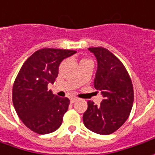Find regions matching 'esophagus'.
<instances>
[{
  "mask_svg": "<svg viewBox=\"0 0 155 155\" xmlns=\"http://www.w3.org/2000/svg\"><path fill=\"white\" fill-rule=\"evenodd\" d=\"M76 100H77V97H71V98H70V102L73 104V103H74Z\"/></svg>",
  "mask_w": 155,
  "mask_h": 155,
  "instance_id": "obj_1",
  "label": "esophagus"
}]
</instances>
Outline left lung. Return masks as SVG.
I'll use <instances>...</instances> for the list:
<instances>
[{
	"label": "left lung",
	"instance_id": "left-lung-1",
	"mask_svg": "<svg viewBox=\"0 0 155 155\" xmlns=\"http://www.w3.org/2000/svg\"><path fill=\"white\" fill-rule=\"evenodd\" d=\"M95 55L97 69L94 87L104 97L100 105L88 101L83 114V122L87 129L108 135L117 130L129 117L132 108L134 92L130 75L120 60L104 47H90Z\"/></svg>",
	"mask_w": 155,
	"mask_h": 155
}]
</instances>
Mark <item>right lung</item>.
Masks as SVG:
<instances>
[{"mask_svg":"<svg viewBox=\"0 0 155 155\" xmlns=\"http://www.w3.org/2000/svg\"><path fill=\"white\" fill-rule=\"evenodd\" d=\"M76 51L43 48L34 52L23 64L12 88V103L20 120L38 134H48L62 125L69 99L58 97L48 84H53L61 62Z\"/></svg>","mask_w":155,"mask_h":155,"instance_id":"right-lung-1","label":"right lung"}]
</instances>
